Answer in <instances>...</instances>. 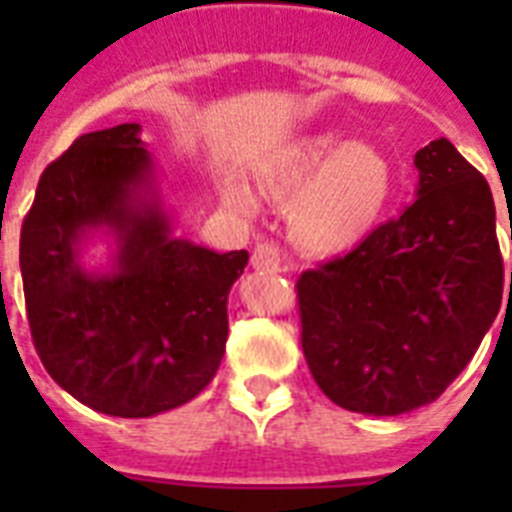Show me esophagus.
Listing matches in <instances>:
<instances>
[{
    "instance_id": "34e87169",
    "label": "esophagus",
    "mask_w": 512,
    "mask_h": 512,
    "mask_svg": "<svg viewBox=\"0 0 512 512\" xmlns=\"http://www.w3.org/2000/svg\"><path fill=\"white\" fill-rule=\"evenodd\" d=\"M287 260L281 255V249L276 244H257L255 252H252V268L255 271H265V273H279L287 268Z\"/></svg>"
}]
</instances>
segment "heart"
Segmentation results:
<instances>
[{
  "mask_svg": "<svg viewBox=\"0 0 512 512\" xmlns=\"http://www.w3.org/2000/svg\"><path fill=\"white\" fill-rule=\"evenodd\" d=\"M393 172L372 143H342L332 132H311L276 148L257 172L268 199L289 204V233L313 255H342L374 231L388 204ZM225 201L255 215L247 185L228 183Z\"/></svg>",
  "mask_w": 512,
  "mask_h": 512,
  "instance_id": "b5f03b06",
  "label": "heart"
}]
</instances>
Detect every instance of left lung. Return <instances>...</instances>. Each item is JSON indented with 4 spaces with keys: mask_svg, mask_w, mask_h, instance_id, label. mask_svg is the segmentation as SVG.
Returning a JSON list of instances; mask_svg holds the SVG:
<instances>
[{
    "mask_svg": "<svg viewBox=\"0 0 512 512\" xmlns=\"http://www.w3.org/2000/svg\"><path fill=\"white\" fill-rule=\"evenodd\" d=\"M414 167L417 199L401 215L297 279L308 369L348 412L396 417L436 401L500 313L489 183L446 138Z\"/></svg>",
    "mask_w": 512,
    "mask_h": 512,
    "instance_id": "left-lung-1",
    "label": "left lung"
}]
</instances>
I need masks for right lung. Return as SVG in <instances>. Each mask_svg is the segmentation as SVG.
<instances>
[{"label": "right lung", "mask_w": 512, "mask_h": 512, "mask_svg": "<svg viewBox=\"0 0 512 512\" xmlns=\"http://www.w3.org/2000/svg\"><path fill=\"white\" fill-rule=\"evenodd\" d=\"M92 227L115 233L114 272L87 274L78 263ZM247 260V249L217 255L172 236L140 124L82 135L42 172L20 228L36 353L52 380L95 412H170L215 377L228 292Z\"/></svg>", "instance_id": "add662e5"}]
</instances>
